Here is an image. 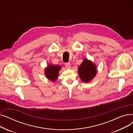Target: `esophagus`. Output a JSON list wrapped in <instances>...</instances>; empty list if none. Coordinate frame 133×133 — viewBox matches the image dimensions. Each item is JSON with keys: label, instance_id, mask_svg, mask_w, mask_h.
Instances as JSON below:
<instances>
[{"label": "esophagus", "instance_id": "obj_1", "mask_svg": "<svg viewBox=\"0 0 133 133\" xmlns=\"http://www.w3.org/2000/svg\"><path fill=\"white\" fill-rule=\"evenodd\" d=\"M65 67H66V68H67V69H69V68H70L71 67V64H70V63L69 62H67V63H65Z\"/></svg>", "mask_w": 133, "mask_h": 133}]
</instances>
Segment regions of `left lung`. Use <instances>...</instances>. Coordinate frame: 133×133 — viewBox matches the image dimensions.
<instances>
[{
	"instance_id": "8db88e82",
	"label": "left lung",
	"mask_w": 133,
	"mask_h": 133,
	"mask_svg": "<svg viewBox=\"0 0 133 133\" xmlns=\"http://www.w3.org/2000/svg\"><path fill=\"white\" fill-rule=\"evenodd\" d=\"M78 69L81 80L85 83L91 81L94 78L97 73L95 64L87 58L83 59Z\"/></svg>"
}]
</instances>
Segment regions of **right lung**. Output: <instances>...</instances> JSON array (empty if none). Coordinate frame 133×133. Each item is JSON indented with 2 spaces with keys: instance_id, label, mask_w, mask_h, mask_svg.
Instances as JSON below:
<instances>
[{
  "instance_id": "right-lung-1",
  "label": "right lung",
  "mask_w": 133,
  "mask_h": 133,
  "mask_svg": "<svg viewBox=\"0 0 133 133\" xmlns=\"http://www.w3.org/2000/svg\"><path fill=\"white\" fill-rule=\"evenodd\" d=\"M61 67L59 65L48 64L45 68V75L46 77L50 81L55 82L58 78L59 73Z\"/></svg>"
}]
</instances>
